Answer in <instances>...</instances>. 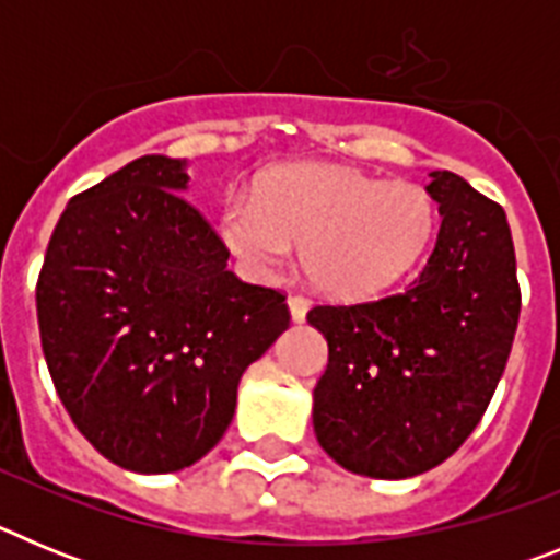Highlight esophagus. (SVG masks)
Returning <instances> with one entry per match:
<instances>
[{"instance_id": "34e87169", "label": "esophagus", "mask_w": 560, "mask_h": 560, "mask_svg": "<svg viewBox=\"0 0 560 560\" xmlns=\"http://www.w3.org/2000/svg\"><path fill=\"white\" fill-rule=\"evenodd\" d=\"M308 308H311L308 296H303V294L289 296V311H291V319H294V323H303L305 314H308Z\"/></svg>"}]
</instances>
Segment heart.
<instances>
[{
  "label": "heart",
  "mask_w": 560,
  "mask_h": 560,
  "mask_svg": "<svg viewBox=\"0 0 560 560\" xmlns=\"http://www.w3.org/2000/svg\"><path fill=\"white\" fill-rule=\"evenodd\" d=\"M438 205L412 182H381L341 165L296 162L266 171L255 199L230 196L219 232L255 277H275L294 255L305 275L341 300L395 285L432 246Z\"/></svg>",
  "instance_id": "heart-1"
}]
</instances>
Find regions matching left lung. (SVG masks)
<instances>
[{
  "label": "left lung",
  "instance_id": "8db88e82",
  "mask_svg": "<svg viewBox=\"0 0 560 560\" xmlns=\"http://www.w3.org/2000/svg\"><path fill=\"white\" fill-rule=\"evenodd\" d=\"M429 179L443 221L412 283L308 311L328 339L314 434L361 477H418L452 457L491 404L516 336L522 291L504 210L457 173Z\"/></svg>",
  "mask_w": 560,
  "mask_h": 560
}]
</instances>
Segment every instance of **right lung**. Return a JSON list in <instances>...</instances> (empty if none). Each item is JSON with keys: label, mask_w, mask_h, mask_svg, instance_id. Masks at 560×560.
<instances>
[{"label": "right lung", "mask_w": 560, "mask_h": 560, "mask_svg": "<svg viewBox=\"0 0 560 560\" xmlns=\"http://www.w3.org/2000/svg\"><path fill=\"white\" fill-rule=\"evenodd\" d=\"M187 160L148 153L78 192L36 285L49 375L78 432L114 465L171 474L232 423L237 384L289 328L275 289L230 269L187 190Z\"/></svg>", "instance_id": "add662e5"}]
</instances>
